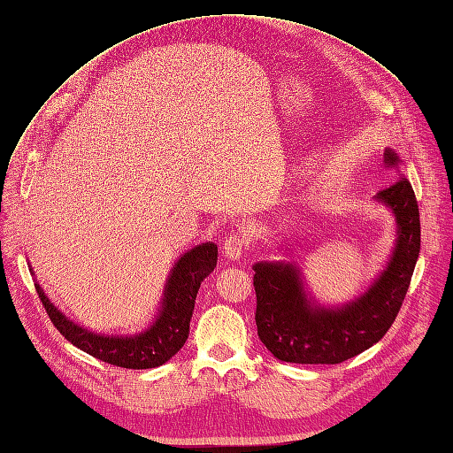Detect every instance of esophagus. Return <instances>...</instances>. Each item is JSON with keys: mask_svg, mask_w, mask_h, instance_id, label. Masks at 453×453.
I'll use <instances>...</instances> for the list:
<instances>
[{"mask_svg": "<svg viewBox=\"0 0 453 453\" xmlns=\"http://www.w3.org/2000/svg\"><path fill=\"white\" fill-rule=\"evenodd\" d=\"M250 242H248V236L241 231V229H233L224 241V246H222V251L224 255L229 258V260H239L244 251L248 250Z\"/></svg>", "mask_w": 453, "mask_h": 453, "instance_id": "1", "label": "esophagus"}]
</instances>
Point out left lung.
Masks as SVG:
<instances>
[{
    "label": "left lung",
    "mask_w": 453,
    "mask_h": 453,
    "mask_svg": "<svg viewBox=\"0 0 453 453\" xmlns=\"http://www.w3.org/2000/svg\"><path fill=\"white\" fill-rule=\"evenodd\" d=\"M384 163L400 176V157L395 150L386 149ZM374 202L393 212L395 248L386 268L352 301L342 306L318 303L306 290L299 265L292 260H258L253 265L257 332L277 360L342 364L378 343L393 325L420 253L418 205L406 178L380 190Z\"/></svg>",
    "instance_id": "left-lung-1"
}]
</instances>
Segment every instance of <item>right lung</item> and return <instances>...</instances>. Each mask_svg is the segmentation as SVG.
Wrapping results in <instances>:
<instances>
[{
    "instance_id": "1",
    "label": "right lung",
    "mask_w": 453,
    "mask_h": 453,
    "mask_svg": "<svg viewBox=\"0 0 453 453\" xmlns=\"http://www.w3.org/2000/svg\"><path fill=\"white\" fill-rule=\"evenodd\" d=\"M219 248L214 242L198 244L183 253L171 270L163 287L157 314L152 323L141 332L128 336H110L91 332L50 301L38 282V297L60 334L81 350L106 364L125 369H152L169 362L188 338V325L193 318L196 294L202 280L217 268ZM31 273L35 275L31 265Z\"/></svg>"
}]
</instances>
